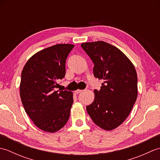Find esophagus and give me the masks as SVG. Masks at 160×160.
I'll use <instances>...</instances> for the list:
<instances>
[{
	"mask_svg": "<svg viewBox=\"0 0 160 160\" xmlns=\"http://www.w3.org/2000/svg\"><path fill=\"white\" fill-rule=\"evenodd\" d=\"M83 91V90H80V89H78V90H76V91H75V92H76V93H77V94H78V93H82Z\"/></svg>",
	"mask_w": 160,
	"mask_h": 160,
	"instance_id": "34e87169",
	"label": "esophagus"
}]
</instances>
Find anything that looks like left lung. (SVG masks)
Masks as SVG:
<instances>
[{
	"instance_id": "8db88e82",
	"label": "left lung",
	"mask_w": 160,
	"mask_h": 160,
	"mask_svg": "<svg viewBox=\"0 0 160 160\" xmlns=\"http://www.w3.org/2000/svg\"><path fill=\"white\" fill-rule=\"evenodd\" d=\"M81 47L94 63V76L104 80L100 90H94L87 113L101 128L113 130L127 118L136 101V70L122 51L107 42H84Z\"/></svg>"
}]
</instances>
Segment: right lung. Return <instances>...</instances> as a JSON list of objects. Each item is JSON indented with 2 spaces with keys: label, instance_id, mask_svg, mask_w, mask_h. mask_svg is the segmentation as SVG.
<instances>
[{
  "label": "right lung",
  "instance_id": "obj_1",
  "mask_svg": "<svg viewBox=\"0 0 160 160\" xmlns=\"http://www.w3.org/2000/svg\"><path fill=\"white\" fill-rule=\"evenodd\" d=\"M74 45L58 44L36 53L24 66L20 96L25 112L37 127L55 132L70 116L73 93L56 91L65 76L66 59Z\"/></svg>",
  "mask_w": 160,
  "mask_h": 160
}]
</instances>
